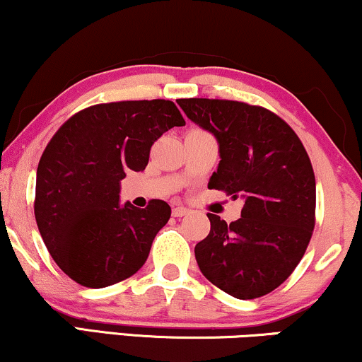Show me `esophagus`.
I'll return each mask as SVG.
<instances>
[{
  "mask_svg": "<svg viewBox=\"0 0 362 362\" xmlns=\"http://www.w3.org/2000/svg\"><path fill=\"white\" fill-rule=\"evenodd\" d=\"M188 213H189V209L185 208V206H174L173 208V216L174 218H181V216L188 215Z\"/></svg>",
  "mask_w": 362,
  "mask_h": 362,
  "instance_id": "1",
  "label": "esophagus"
}]
</instances>
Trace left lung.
I'll use <instances>...</instances> for the list:
<instances>
[{
	"label": "left lung",
	"instance_id": "1",
	"mask_svg": "<svg viewBox=\"0 0 362 362\" xmlns=\"http://www.w3.org/2000/svg\"><path fill=\"white\" fill-rule=\"evenodd\" d=\"M193 122L215 134L220 164L208 188L242 196L230 225L208 213L211 230L194 247L202 274L236 298L267 296L292 275L315 226V176L293 129L260 105L180 99Z\"/></svg>",
	"mask_w": 362,
	"mask_h": 362
}]
</instances>
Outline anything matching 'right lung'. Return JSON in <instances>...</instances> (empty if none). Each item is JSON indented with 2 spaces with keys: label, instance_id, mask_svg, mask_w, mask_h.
Listing matches in <instances>:
<instances>
[{
  "label": "right lung",
  "instance_id": "right-lung-1",
  "mask_svg": "<svg viewBox=\"0 0 362 362\" xmlns=\"http://www.w3.org/2000/svg\"><path fill=\"white\" fill-rule=\"evenodd\" d=\"M185 124L171 100H120L78 110L53 134L37 169L35 220L70 279L102 288L144 265L171 208L120 206V180L144 171L154 142Z\"/></svg>",
  "mask_w": 362,
  "mask_h": 362
}]
</instances>
